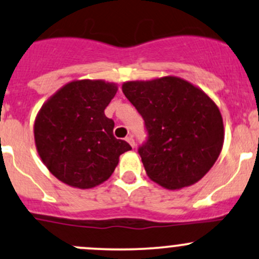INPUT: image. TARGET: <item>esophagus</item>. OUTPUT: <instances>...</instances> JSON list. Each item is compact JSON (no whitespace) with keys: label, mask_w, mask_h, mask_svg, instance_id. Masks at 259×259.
I'll use <instances>...</instances> for the list:
<instances>
[{"label":"esophagus","mask_w":259,"mask_h":259,"mask_svg":"<svg viewBox=\"0 0 259 259\" xmlns=\"http://www.w3.org/2000/svg\"><path fill=\"white\" fill-rule=\"evenodd\" d=\"M125 140H126L127 143L130 144V146H132L133 149H135V141H134V139H133V136H127V138L125 139Z\"/></svg>","instance_id":"1"}]
</instances>
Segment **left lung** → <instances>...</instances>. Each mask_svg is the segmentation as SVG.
<instances>
[{
	"mask_svg": "<svg viewBox=\"0 0 259 259\" xmlns=\"http://www.w3.org/2000/svg\"><path fill=\"white\" fill-rule=\"evenodd\" d=\"M121 90L145 120L147 141L139 153L150 180L171 190L200 181L224 145L223 116L215 102L176 76L127 81Z\"/></svg>",
	"mask_w": 259,
	"mask_h": 259,
	"instance_id": "1",
	"label": "left lung"
}]
</instances>
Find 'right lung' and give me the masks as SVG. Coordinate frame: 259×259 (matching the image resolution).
Listing matches in <instances>:
<instances>
[{
	"label": "right lung",
	"instance_id": "add662e5",
	"mask_svg": "<svg viewBox=\"0 0 259 259\" xmlns=\"http://www.w3.org/2000/svg\"><path fill=\"white\" fill-rule=\"evenodd\" d=\"M118 86L103 79H77L42 104L34 121V140L42 163L59 181L90 189L112 176L119 156L132 150L113 135L104 114Z\"/></svg>",
	"mask_w": 259,
	"mask_h": 259
}]
</instances>
